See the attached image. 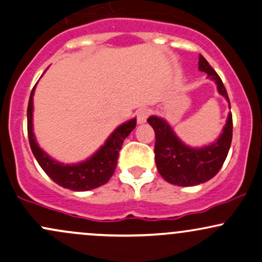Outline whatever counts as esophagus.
Instances as JSON below:
<instances>
[{"label": "esophagus", "instance_id": "1", "mask_svg": "<svg viewBox=\"0 0 262 262\" xmlns=\"http://www.w3.org/2000/svg\"><path fill=\"white\" fill-rule=\"evenodd\" d=\"M149 114H150L149 109H147V108L139 109L138 112H137V120H138V123L139 124L145 123V120H147V118L149 117Z\"/></svg>", "mask_w": 262, "mask_h": 262}]
</instances>
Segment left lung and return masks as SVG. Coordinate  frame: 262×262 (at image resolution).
<instances>
[{"instance_id": "8db88e82", "label": "left lung", "mask_w": 262, "mask_h": 262, "mask_svg": "<svg viewBox=\"0 0 262 262\" xmlns=\"http://www.w3.org/2000/svg\"><path fill=\"white\" fill-rule=\"evenodd\" d=\"M198 69L207 74L217 85V90L230 104L226 88L221 78L211 68L207 60L200 55ZM231 108V106H230ZM156 133V164L159 174L169 183L181 187L197 186L210 181L219 173L224 164L231 140H232V114L228 113L227 122L221 136L214 143L202 148H192L184 144L176 136L173 129L163 118L152 115L147 119Z\"/></svg>"}]
</instances>
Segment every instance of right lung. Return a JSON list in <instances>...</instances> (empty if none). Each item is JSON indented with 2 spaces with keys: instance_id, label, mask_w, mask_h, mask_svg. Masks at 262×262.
<instances>
[{
  "instance_id": "1",
  "label": "right lung",
  "mask_w": 262,
  "mask_h": 262,
  "mask_svg": "<svg viewBox=\"0 0 262 262\" xmlns=\"http://www.w3.org/2000/svg\"><path fill=\"white\" fill-rule=\"evenodd\" d=\"M32 89L27 106V134H29L30 147L35 158L42 168L43 172L51 178L55 183L71 191H89L96 187L105 184L114 174L115 167L118 163L119 150L122 149L124 139L136 128L137 119L128 120L118 126L109 136L104 145H101L98 152L93 154L86 161L78 164L59 163L52 159L38 147L32 128V112H34V93Z\"/></svg>"
}]
</instances>
